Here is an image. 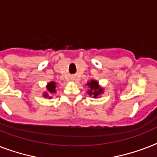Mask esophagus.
Instances as JSON below:
<instances>
[{
  "instance_id": "obj_1",
  "label": "esophagus",
  "mask_w": 157,
  "mask_h": 157,
  "mask_svg": "<svg viewBox=\"0 0 157 157\" xmlns=\"http://www.w3.org/2000/svg\"><path fill=\"white\" fill-rule=\"evenodd\" d=\"M71 80H72V81H76V77H75V76H72V78H71Z\"/></svg>"
}]
</instances>
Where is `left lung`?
<instances>
[{
  "label": "left lung",
  "instance_id": "left-lung-1",
  "mask_svg": "<svg viewBox=\"0 0 157 157\" xmlns=\"http://www.w3.org/2000/svg\"><path fill=\"white\" fill-rule=\"evenodd\" d=\"M87 85L90 88V90H88V94L90 96H93V98H96L100 95L103 94V89L101 88L98 85V82L97 81H91L90 82L87 83Z\"/></svg>",
  "mask_w": 157,
  "mask_h": 157
}]
</instances>
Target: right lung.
Returning a JSON list of instances; mask_svg holds the SVG:
<instances>
[{
    "instance_id": "obj_1",
    "label": "right lung",
    "mask_w": 157,
    "mask_h": 157,
    "mask_svg": "<svg viewBox=\"0 0 157 157\" xmlns=\"http://www.w3.org/2000/svg\"><path fill=\"white\" fill-rule=\"evenodd\" d=\"M56 83L54 82V81H52V82H49L47 85V90H48V93H45V94H43V97H45V98H48L49 97V94H56Z\"/></svg>"
}]
</instances>
